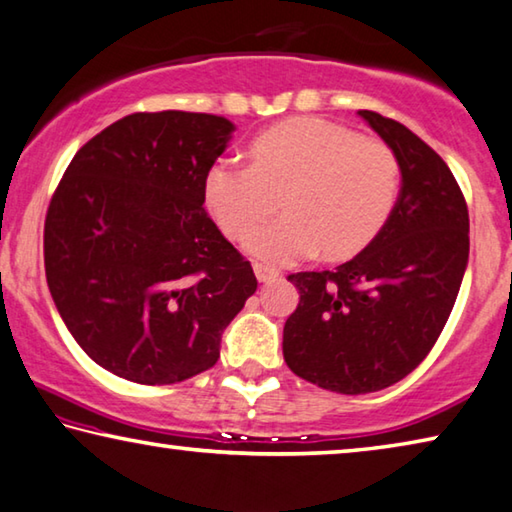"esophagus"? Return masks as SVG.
<instances>
[{
    "instance_id": "34e87169",
    "label": "esophagus",
    "mask_w": 512,
    "mask_h": 512,
    "mask_svg": "<svg viewBox=\"0 0 512 512\" xmlns=\"http://www.w3.org/2000/svg\"><path fill=\"white\" fill-rule=\"evenodd\" d=\"M253 271H255L259 282H271L280 275L278 271L271 269V266H266V264H253Z\"/></svg>"
}]
</instances>
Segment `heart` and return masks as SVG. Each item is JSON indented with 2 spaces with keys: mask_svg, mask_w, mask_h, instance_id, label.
Instances as JSON below:
<instances>
[{
  "mask_svg": "<svg viewBox=\"0 0 512 512\" xmlns=\"http://www.w3.org/2000/svg\"><path fill=\"white\" fill-rule=\"evenodd\" d=\"M253 164L218 159L202 191L209 212L230 237H241L281 193L283 216L248 233L243 248L257 259L294 264L323 250L348 257L383 230L399 198L394 150L321 118H294L250 143Z\"/></svg>",
  "mask_w": 512,
  "mask_h": 512,
  "instance_id": "obj_1",
  "label": "heart"
}]
</instances>
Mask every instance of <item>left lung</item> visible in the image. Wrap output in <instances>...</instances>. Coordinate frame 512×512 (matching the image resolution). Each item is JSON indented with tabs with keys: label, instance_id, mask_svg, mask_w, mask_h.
Instances as JSON below:
<instances>
[{
	"label": "left lung",
	"instance_id": "1",
	"mask_svg": "<svg viewBox=\"0 0 512 512\" xmlns=\"http://www.w3.org/2000/svg\"><path fill=\"white\" fill-rule=\"evenodd\" d=\"M358 116L399 159V198L383 230L346 264L289 275L300 303L282 332L287 367L339 394L378 392L419 367L469 259L467 202L444 159L396 120Z\"/></svg>",
	"mask_w": 512,
	"mask_h": 512
}]
</instances>
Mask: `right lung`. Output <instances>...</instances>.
Wrapping results in <instances>:
<instances>
[{
  "instance_id": "obj_1",
  "label": "right lung",
  "mask_w": 512,
  "mask_h": 512,
  "mask_svg": "<svg viewBox=\"0 0 512 512\" xmlns=\"http://www.w3.org/2000/svg\"><path fill=\"white\" fill-rule=\"evenodd\" d=\"M234 129L212 113H132L70 161L45 218V275L102 369L173 385L221 358L223 330L257 289L202 207Z\"/></svg>"
}]
</instances>
